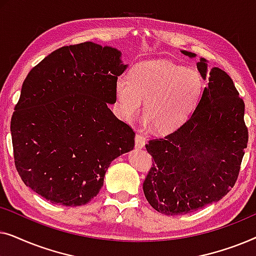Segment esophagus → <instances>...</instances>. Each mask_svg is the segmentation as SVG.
<instances>
[{"instance_id": "esophagus-1", "label": "esophagus", "mask_w": 256, "mask_h": 256, "mask_svg": "<svg viewBox=\"0 0 256 256\" xmlns=\"http://www.w3.org/2000/svg\"><path fill=\"white\" fill-rule=\"evenodd\" d=\"M146 144V138L142 134H136L135 135V146L138 149H142Z\"/></svg>"}]
</instances>
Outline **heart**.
<instances>
[{"label": "heart", "instance_id": "heart-1", "mask_svg": "<svg viewBox=\"0 0 256 256\" xmlns=\"http://www.w3.org/2000/svg\"><path fill=\"white\" fill-rule=\"evenodd\" d=\"M202 78L197 70L166 60L144 62L130 72V79L121 76L115 82L118 114L132 120L144 101L146 122L160 134L183 126L200 100Z\"/></svg>", "mask_w": 256, "mask_h": 256}]
</instances>
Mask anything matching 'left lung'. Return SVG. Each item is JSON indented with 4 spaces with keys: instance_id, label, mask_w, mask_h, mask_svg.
<instances>
[{
    "instance_id": "left-lung-1",
    "label": "left lung",
    "mask_w": 256,
    "mask_h": 256,
    "mask_svg": "<svg viewBox=\"0 0 256 256\" xmlns=\"http://www.w3.org/2000/svg\"><path fill=\"white\" fill-rule=\"evenodd\" d=\"M197 68L208 86L194 113L177 130L146 144L155 163L143 192L149 204L166 216L219 202L236 184L247 148L244 104L233 80L219 68L208 71L205 58Z\"/></svg>"
}]
</instances>
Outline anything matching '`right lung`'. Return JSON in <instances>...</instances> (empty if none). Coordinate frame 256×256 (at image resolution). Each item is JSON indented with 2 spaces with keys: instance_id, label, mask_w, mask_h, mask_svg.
<instances>
[{
  "instance_id": "add662e5",
  "label": "right lung",
  "mask_w": 256,
  "mask_h": 256,
  "mask_svg": "<svg viewBox=\"0 0 256 256\" xmlns=\"http://www.w3.org/2000/svg\"><path fill=\"white\" fill-rule=\"evenodd\" d=\"M127 68L118 48L86 42L58 48L31 70L10 124L26 186L64 206L99 194L110 163L135 146V132L108 107Z\"/></svg>"
}]
</instances>
